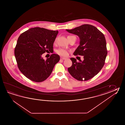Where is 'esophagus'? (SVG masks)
Segmentation results:
<instances>
[{"label": "esophagus", "mask_w": 125, "mask_h": 125, "mask_svg": "<svg viewBox=\"0 0 125 125\" xmlns=\"http://www.w3.org/2000/svg\"><path fill=\"white\" fill-rule=\"evenodd\" d=\"M66 58L63 57H61V60H66Z\"/></svg>", "instance_id": "1"}]
</instances>
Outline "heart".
I'll return each mask as SVG.
<instances>
[{"instance_id":"obj_1","label":"heart","mask_w":125,"mask_h":125,"mask_svg":"<svg viewBox=\"0 0 125 125\" xmlns=\"http://www.w3.org/2000/svg\"><path fill=\"white\" fill-rule=\"evenodd\" d=\"M72 36H68V37H70ZM56 40L55 41V42H56ZM56 53L60 55H61L62 56H66L68 53V52L67 50L66 49H63V48H60V49H58L56 51Z\"/></svg>"}]
</instances>
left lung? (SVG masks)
Returning <instances> with one entry per match:
<instances>
[{"instance_id":"obj_1","label":"left lung","mask_w":125,"mask_h":125,"mask_svg":"<svg viewBox=\"0 0 125 125\" xmlns=\"http://www.w3.org/2000/svg\"><path fill=\"white\" fill-rule=\"evenodd\" d=\"M66 31L79 36L80 45L73 55L83 56L84 58L83 61L79 60L78 62L74 58H70L72 65L68 69L69 73L79 81L91 79L102 69L107 56L104 34L90 24H84Z\"/></svg>"}]
</instances>
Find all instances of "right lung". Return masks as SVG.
<instances>
[{
    "label": "right lung",
    "instance_id": "add662e5",
    "mask_svg": "<svg viewBox=\"0 0 125 125\" xmlns=\"http://www.w3.org/2000/svg\"><path fill=\"white\" fill-rule=\"evenodd\" d=\"M58 31L36 27L22 33L15 49V56L18 68L31 81L41 82L45 80L60 61V56L52 54L44 60L42 55L53 51V45Z\"/></svg>",
    "mask_w": 125,
    "mask_h": 125
}]
</instances>
